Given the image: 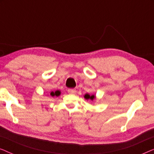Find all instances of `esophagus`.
I'll list each match as a JSON object with an SVG mask.
<instances>
[{
  "mask_svg": "<svg viewBox=\"0 0 154 154\" xmlns=\"http://www.w3.org/2000/svg\"><path fill=\"white\" fill-rule=\"evenodd\" d=\"M67 92H68V93L69 94H75L76 91H75V89H68Z\"/></svg>",
  "mask_w": 154,
  "mask_h": 154,
  "instance_id": "obj_1",
  "label": "esophagus"
}]
</instances>
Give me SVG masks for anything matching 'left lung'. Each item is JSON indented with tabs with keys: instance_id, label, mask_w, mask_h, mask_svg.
I'll return each instance as SVG.
<instances>
[{
	"instance_id": "obj_1",
	"label": "left lung",
	"mask_w": 154,
	"mask_h": 154,
	"mask_svg": "<svg viewBox=\"0 0 154 154\" xmlns=\"http://www.w3.org/2000/svg\"><path fill=\"white\" fill-rule=\"evenodd\" d=\"M84 97H85V99H86V100H93L94 98H95V96L94 95V94H92V95H90L89 94H85V96H84Z\"/></svg>"
}]
</instances>
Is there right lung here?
I'll return each mask as SVG.
<instances>
[{"instance_id":"obj_1","label":"right lung","mask_w":154,"mask_h":154,"mask_svg":"<svg viewBox=\"0 0 154 154\" xmlns=\"http://www.w3.org/2000/svg\"><path fill=\"white\" fill-rule=\"evenodd\" d=\"M61 94V92L60 90H56L55 92H50V95H51L52 97H54V96H56V97H58L60 96Z\"/></svg>"}]
</instances>
